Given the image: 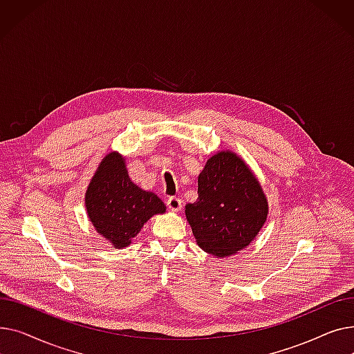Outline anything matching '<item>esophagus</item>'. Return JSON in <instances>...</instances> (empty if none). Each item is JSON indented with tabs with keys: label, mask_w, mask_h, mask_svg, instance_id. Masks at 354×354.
Instances as JSON below:
<instances>
[{
	"label": "esophagus",
	"mask_w": 354,
	"mask_h": 354,
	"mask_svg": "<svg viewBox=\"0 0 354 354\" xmlns=\"http://www.w3.org/2000/svg\"><path fill=\"white\" fill-rule=\"evenodd\" d=\"M166 205H167V208H169L171 211H179L180 208H182V201L179 199V198H176V196H169L167 198V201H166Z\"/></svg>",
	"instance_id": "obj_1"
}]
</instances>
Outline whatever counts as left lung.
I'll return each instance as SVG.
<instances>
[{
    "label": "left lung",
    "mask_w": 354,
    "mask_h": 354,
    "mask_svg": "<svg viewBox=\"0 0 354 354\" xmlns=\"http://www.w3.org/2000/svg\"><path fill=\"white\" fill-rule=\"evenodd\" d=\"M185 214L203 251L228 257L251 244L267 219L268 203L243 159L222 151L199 174L198 199Z\"/></svg>",
    "instance_id": "8db88e82"
}]
</instances>
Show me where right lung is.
Here are the masks:
<instances>
[{
    "label": "right lung",
    "instance_id": "right-lung-1",
    "mask_svg": "<svg viewBox=\"0 0 354 354\" xmlns=\"http://www.w3.org/2000/svg\"><path fill=\"white\" fill-rule=\"evenodd\" d=\"M87 215L97 232L116 248L130 244L145 222L165 212V203L130 180L124 159L109 153L93 176L86 192Z\"/></svg>",
    "mask_w": 354,
    "mask_h": 354
}]
</instances>
